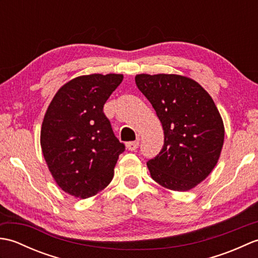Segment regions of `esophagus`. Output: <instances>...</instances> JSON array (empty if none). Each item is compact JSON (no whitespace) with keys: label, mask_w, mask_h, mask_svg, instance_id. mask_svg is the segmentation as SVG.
Segmentation results:
<instances>
[{"label":"esophagus","mask_w":258,"mask_h":258,"mask_svg":"<svg viewBox=\"0 0 258 258\" xmlns=\"http://www.w3.org/2000/svg\"><path fill=\"white\" fill-rule=\"evenodd\" d=\"M139 145H140L139 141H133V142H128V143H126V147H127L130 151H135L139 147Z\"/></svg>","instance_id":"34e87169"}]
</instances>
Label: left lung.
<instances>
[{
  "instance_id": "8db88e82",
  "label": "left lung",
  "mask_w": 258,
  "mask_h": 258,
  "mask_svg": "<svg viewBox=\"0 0 258 258\" xmlns=\"http://www.w3.org/2000/svg\"><path fill=\"white\" fill-rule=\"evenodd\" d=\"M135 83L164 131L161 152L147 162L152 178L173 190L195 187L215 167L224 143V124L215 103L185 76L140 74Z\"/></svg>"
}]
</instances>
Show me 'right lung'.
<instances>
[{"label": "right lung", "mask_w": 258, "mask_h": 258, "mask_svg": "<svg viewBox=\"0 0 258 258\" xmlns=\"http://www.w3.org/2000/svg\"><path fill=\"white\" fill-rule=\"evenodd\" d=\"M120 74L79 76L57 91L41 130V146L57 185L87 199L111 182L125 145L114 135L104 104L122 83Z\"/></svg>", "instance_id": "obj_1"}]
</instances>
